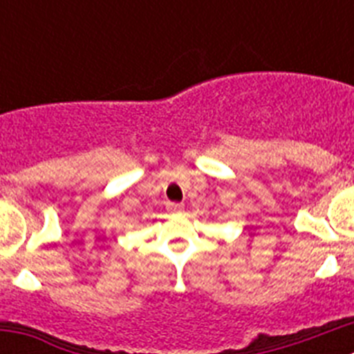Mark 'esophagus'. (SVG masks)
<instances>
[{"label":"esophagus","instance_id":"obj_1","mask_svg":"<svg viewBox=\"0 0 354 354\" xmlns=\"http://www.w3.org/2000/svg\"><path fill=\"white\" fill-rule=\"evenodd\" d=\"M167 209H168V212H171V214H180V212L184 211V205L183 204H168Z\"/></svg>","mask_w":354,"mask_h":354}]
</instances>
